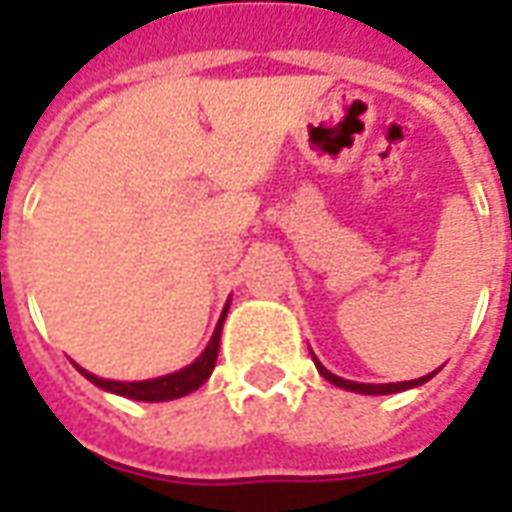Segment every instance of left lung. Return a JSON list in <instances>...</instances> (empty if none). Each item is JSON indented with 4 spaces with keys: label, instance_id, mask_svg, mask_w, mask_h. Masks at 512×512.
Returning a JSON list of instances; mask_svg holds the SVG:
<instances>
[{
    "label": "left lung",
    "instance_id": "obj_1",
    "mask_svg": "<svg viewBox=\"0 0 512 512\" xmlns=\"http://www.w3.org/2000/svg\"><path fill=\"white\" fill-rule=\"evenodd\" d=\"M312 362H315L318 373H321L329 384L340 386V389H351V392H359V395H392V392H403V389H411V386H422L425 381H430V378L439 373V370H433V373H428V376L414 378V381H397V384H359V381H345V378L329 373V370L315 359V354H312Z\"/></svg>",
    "mask_w": 512,
    "mask_h": 512
}]
</instances>
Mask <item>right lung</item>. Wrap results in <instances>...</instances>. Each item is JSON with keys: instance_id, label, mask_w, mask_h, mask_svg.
<instances>
[{"instance_id": "obj_1", "label": "right lung", "mask_w": 512, "mask_h": 512, "mask_svg": "<svg viewBox=\"0 0 512 512\" xmlns=\"http://www.w3.org/2000/svg\"><path fill=\"white\" fill-rule=\"evenodd\" d=\"M227 318V307H224L222 318L216 323V332H213L211 343L202 351L189 367H183L178 373H169V376L150 378V381H109V378H98L93 373H87L79 367L87 381H93L95 386H101L106 392H115V395L131 397V400H145V403H161V400H175L200 389L208 378H211L213 367H216V356H219V340H222V323Z\"/></svg>"}]
</instances>
